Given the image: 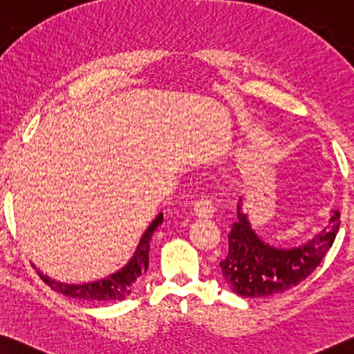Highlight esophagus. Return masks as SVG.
Returning <instances> with one entry per match:
<instances>
[{"instance_id":"34e87169","label":"esophagus","mask_w":354,"mask_h":354,"mask_svg":"<svg viewBox=\"0 0 354 354\" xmlns=\"http://www.w3.org/2000/svg\"><path fill=\"white\" fill-rule=\"evenodd\" d=\"M216 207L214 205H212V201L209 198H200L195 201L194 205V212L195 216L197 217H201V218H209L212 217V214H214Z\"/></svg>"}]
</instances>
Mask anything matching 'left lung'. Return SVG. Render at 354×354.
Wrapping results in <instances>:
<instances>
[{
  "label": "left lung",
  "instance_id": "1",
  "mask_svg": "<svg viewBox=\"0 0 354 354\" xmlns=\"http://www.w3.org/2000/svg\"><path fill=\"white\" fill-rule=\"evenodd\" d=\"M340 227V212L333 211L329 223L317 236L298 248H274L252 230L238 201V221L228 233V254L221 261L222 277L244 298L282 295L307 279L333 248Z\"/></svg>",
  "mask_w": 354,
  "mask_h": 354
}]
</instances>
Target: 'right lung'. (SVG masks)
Returning a JSON list of instances; mask_svg holds the SVG:
<instances>
[{"instance_id":"add662e5","label":"right lung","mask_w":354,"mask_h":354,"mask_svg":"<svg viewBox=\"0 0 354 354\" xmlns=\"http://www.w3.org/2000/svg\"><path fill=\"white\" fill-rule=\"evenodd\" d=\"M164 221V216L159 214L151 225L143 233L142 239L137 245V250L133 257L129 260L126 266H122L120 271H116L110 276L104 279L94 280V282H83V283H64L59 280H55L44 274L41 269H35L44 282H46L50 288L58 291L61 295L69 296L74 299L82 301H94V302H110V301H122L132 293L133 283L136 280L147 272L148 263H149V241L153 238V233L156 228L160 225Z\"/></svg>"}]
</instances>
